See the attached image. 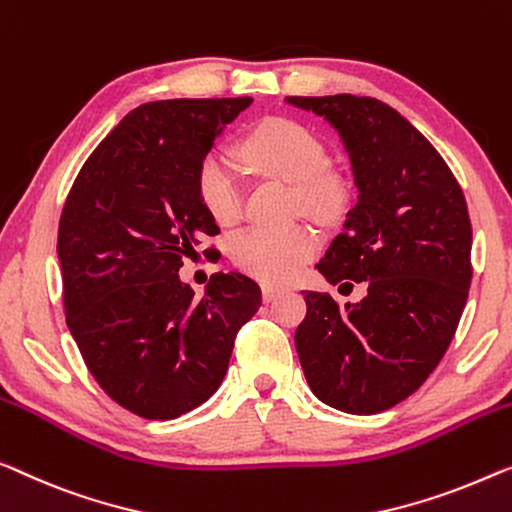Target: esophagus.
<instances>
[{
    "label": "esophagus",
    "mask_w": 512,
    "mask_h": 512,
    "mask_svg": "<svg viewBox=\"0 0 512 512\" xmlns=\"http://www.w3.org/2000/svg\"><path fill=\"white\" fill-rule=\"evenodd\" d=\"M282 292V287H276V285H262V299L269 303L273 299H278Z\"/></svg>",
    "instance_id": "34e87169"
}]
</instances>
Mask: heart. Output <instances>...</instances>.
<instances>
[{
    "label": "heart",
    "instance_id": "1",
    "mask_svg": "<svg viewBox=\"0 0 512 512\" xmlns=\"http://www.w3.org/2000/svg\"><path fill=\"white\" fill-rule=\"evenodd\" d=\"M243 160L264 177L294 183L296 202L319 220L338 216L347 197L340 174L326 170L319 137L292 119H266L246 137ZM197 193L218 223H236L243 213V186L230 158L204 156L197 170ZM317 234L305 225H255L234 236L232 259L239 269L264 282H287L317 255Z\"/></svg>",
    "mask_w": 512,
    "mask_h": 512
}]
</instances>
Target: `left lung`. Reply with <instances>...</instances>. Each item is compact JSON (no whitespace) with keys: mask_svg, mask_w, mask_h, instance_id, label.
Instances as JSON below:
<instances>
[{"mask_svg":"<svg viewBox=\"0 0 512 512\" xmlns=\"http://www.w3.org/2000/svg\"><path fill=\"white\" fill-rule=\"evenodd\" d=\"M338 131L358 197L317 269L368 294L340 305L303 292L296 352L319 400L379 414L409 398L451 345L471 285L467 200L439 151L370 96H287Z\"/></svg>","mask_w":512,"mask_h":512,"instance_id":"1","label":"left lung"}]
</instances>
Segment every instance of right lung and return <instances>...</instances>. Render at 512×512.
I'll return each mask as SVG.
<instances>
[{"label": "right lung", "instance_id": "add662e5", "mask_svg": "<svg viewBox=\"0 0 512 512\" xmlns=\"http://www.w3.org/2000/svg\"><path fill=\"white\" fill-rule=\"evenodd\" d=\"M250 103L140 105L87 158L61 211L68 329L98 386L149 421L177 418L218 391L236 333L262 305L243 273L211 276L202 299L179 278L183 257L220 232L197 193V170Z\"/></svg>", "mask_w": 512, "mask_h": 512}]
</instances>
